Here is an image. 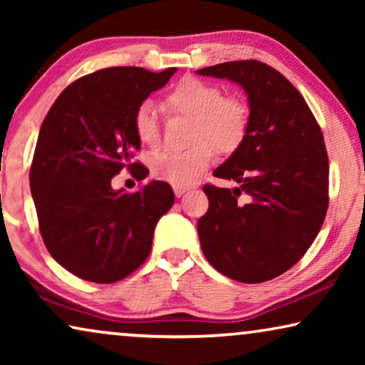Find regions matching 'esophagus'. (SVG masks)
I'll return each mask as SVG.
<instances>
[{
    "instance_id": "1",
    "label": "esophagus",
    "mask_w": 365,
    "mask_h": 365,
    "mask_svg": "<svg viewBox=\"0 0 365 365\" xmlns=\"http://www.w3.org/2000/svg\"><path fill=\"white\" fill-rule=\"evenodd\" d=\"M173 189H174V194H176V197H181L184 192L189 191V187H186V186H174Z\"/></svg>"
}]
</instances>
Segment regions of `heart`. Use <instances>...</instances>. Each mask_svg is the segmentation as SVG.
Listing matches in <instances>:
<instances>
[{
    "label": "heart",
    "instance_id": "b5f03b06",
    "mask_svg": "<svg viewBox=\"0 0 365 365\" xmlns=\"http://www.w3.org/2000/svg\"><path fill=\"white\" fill-rule=\"evenodd\" d=\"M169 113L191 118L189 141L184 151H164L153 158L154 176L173 186H191L211 166L216 151L232 154L246 141L251 128V108L242 96L224 94L222 88L206 79L187 76L174 84L164 96ZM133 128L139 141L156 148L161 126L156 108L144 101L133 114Z\"/></svg>",
    "mask_w": 365,
    "mask_h": 365
}]
</instances>
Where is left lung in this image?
Masks as SVG:
<instances>
[{"label": "left lung", "instance_id": "obj_1", "mask_svg": "<svg viewBox=\"0 0 365 365\" xmlns=\"http://www.w3.org/2000/svg\"><path fill=\"white\" fill-rule=\"evenodd\" d=\"M241 84L251 108L242 146L212 174L237 187L206 184L197 234L209 264L239 282L289 271L321 231L329 204L324 136L302 94L266 63L229 61L196 71Z\"/></svg>", "mask_w": 365, "mask_h": 365}]
</instances>
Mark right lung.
Instances as JSON below:
<instances>
[{
    "instance_id": "right-lung-1",
    "label": "right lung",
    "mask_w": 365,
    "mask_h": 365,
    "mask_svg": "<svg viewBox=\"0 0 365 365\" xmlns=\"http://www.w3.org/2000/svg\"><path fill=\"white\" fill-rule=\"evenodd\" d=\"M174 73L99 69L69 84L41 124L29 171L39 232L54 261L84 281L111 284L136 271L151 252L159 217L174 204L163 181L136 192L111 187L123 169L138 181L149 174L133 163L141 148L133 114Z\"/></svg>"
}]
</instances>
